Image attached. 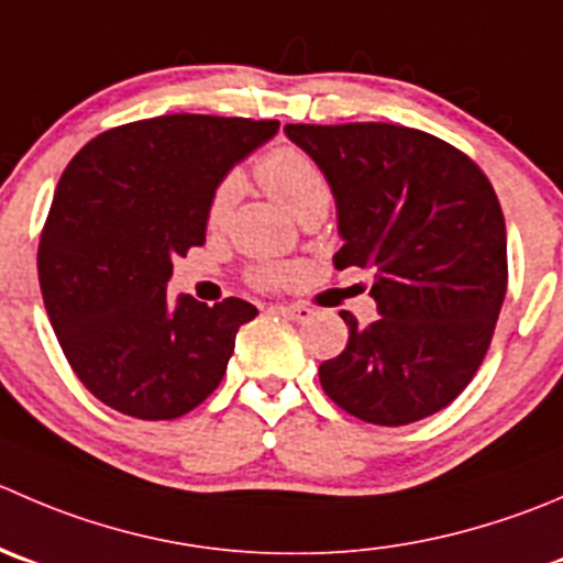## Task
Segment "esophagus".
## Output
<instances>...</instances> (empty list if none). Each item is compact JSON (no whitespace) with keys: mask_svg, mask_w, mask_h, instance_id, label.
Wrapping results in <instances>:
<instances>
[{"mask_svg":"<svg viewBox=\"0 0 563 563\" xmlns=\"http://www.w3.org/2000/svg\"><path fill=\"white\" fill-rule=\"evenodd\" d=\"M275 313H283V316H288V319H294V321H308L310 316H313V310L308 308V305H275Z\"/></svg>","mask_w":563,"mask_h":563,"instance_id":"obj_1","label":"esophagus"}]
</instances>
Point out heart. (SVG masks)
I'll return each instance as SVG.
<instances>
[{
	"label": "heart",
	"instance_id": "obj_1",
	"mask_svg": "<svg viewBox=\"0 0 563 563\" xmlns=\"http://www.w3.org/2000/svg\"><path fill=\"white\" fill-rule=\"evenodd\" d=\"M255 176L264 184L266 192L280 200L297 220H305L316 211L327 214L332 203V184L327 173L321 170L313 156L305 154L297 145H275L266 154H261L255 162ZM236 198L239 176L228 173L220 178L209 198L206 222H209L211 231H220L225 225L233 206H236ZM294 275H297V269L291 264H283V261H261L247 269L250 286L255 288H277L291 280Z\"/></svg>",
	"mask_w": 563,
	"mask_h": 563
}]
</instances>
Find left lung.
Instances as JSON below:
<instances>
[{
  "label": "left lung",
  "instance_id": "obj_1",
  "mask_svg": "<svg viewBox=\"0 0 563 563\" xmlns=\"http://www.w3.org/2000/svg\"><path fill=\"white\" fill-rule=\"evenodd\" d=\"M332 184L335 269L374 272L379 319L319 365L327 396L376 427L440 412L476 376L509 283L506 222L482 167L440 136L398 123H288Z\"/></svg>",
  "mask_w": 563,
  "mask_h": 563
}]
</instances>
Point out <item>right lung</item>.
Wrapping results in <instances>:
<instances>
[{"label":"right lung","instance_id":"obj_1","mask_svg":"<svg viewBox=\"0 0 563 563\" xmlns=\"http://www.w3.org/2000/svg\"><path fill=\"white\" fill-rule=\"evenodd\" d=\"M277 120L159 114L114 125L70 159L37 247L43 305L81 385L118 412L173 420L222 382L247 299L167 297L173 258L206 242L220 178Z\"/></svg>","mask_w":563,"mask_h":563}]
</instances>
